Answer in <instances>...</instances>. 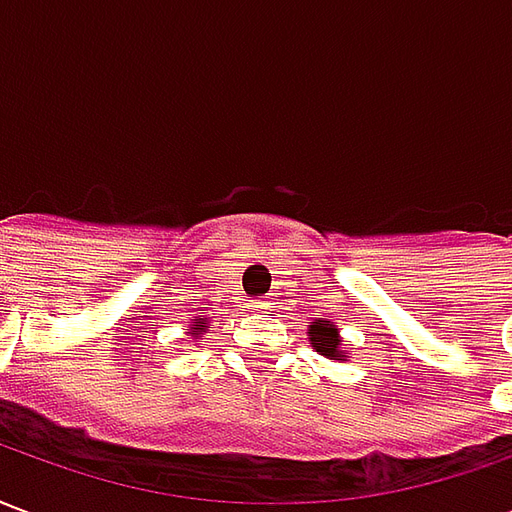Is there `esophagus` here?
Wrapping results in <instances>:
<instances>
[{"label": "esophagus", "instance_id": "obj_1", "mask_svg": "<svg viewBox=\"0 0 512 512\" xmlns=\"http://www.w3.org/2000/svg\"><path fill=\"white\" fill-rule=\"evenodd\" d=\"M252 307H255V310H266L268 301L266 299H255V301H252Z\"/></svg>", "mask_w": 512, "mask_h": 512}]
</instances>
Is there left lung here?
Segmentation results:
<instances>
[{
	"instance_id": "1",
	"label": "left lung",
	"mask_w": 512,
	"mask_h": 512,
	"mask_svg": "<svg viewBox=\"0 0 512 512\" xmlns=\"http://www.w3.org/2000/svg\"><path fill=\"white\" fill-rule=\"evenodd\" d=\"M307 340L310 345L326 359H337V362H348V356L343 351V337L337 323L326 321V318H315L307 329Z\"/></svg>"
}]
</instances>
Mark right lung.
Wrapping results in <instances>:
<instances>
[{"mask_svg": "<svg viewBox=\"0 0 512 512\" xmlns=\"http://www.w3.org/2000/svg\"><path fill=\"white\" fill-rule=\"evenodd\" d=\"M205 332H211V326H208V318H205V315H197V318L191 321L189 332H186V334H191V337H194V340L200 343L202 334H205Z\"/></svg>", "mask_w": 512, "mask_h": 512, "instance_id": "obj_1", "label": "right lung"}]
</instances>
